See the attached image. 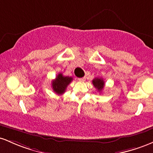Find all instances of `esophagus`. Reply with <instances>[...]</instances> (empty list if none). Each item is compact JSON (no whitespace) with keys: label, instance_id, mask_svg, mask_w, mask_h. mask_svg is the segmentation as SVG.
I'll list each match as a JSON object with an SVG mask.
<instances>
[{"label":"esophagus","instance_id":"1","mask_svg":"<svg viewBox=\"0 0 153 153\" xmlns=\"http://www.w3.org/2000/svg\"><path fill=\"white\" fill-rule=\"evenodd\" d=\"M78 80H79V81H80V82L85 81V77H83V78H79Z\"/></svg>","mask_w":153,"mask_h":153}]
</instances>
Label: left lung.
<instances>
[{"label":"left lung","mask_w":153,"mask_h":153,"mask_svg":"<svg viewBox=\"0 0 153 153\" xmlns=\"http://www.w3.org/2000/svg\"><path fill=\"white\" fill-rule=\"evenodd\" d=\"M92 84H93L94 87L97 89L99 92H101L102 89L104 88L105 82L102 78H95L92 80Z\"/></svg>","instance_id":"8db88e82"}]
</instances>
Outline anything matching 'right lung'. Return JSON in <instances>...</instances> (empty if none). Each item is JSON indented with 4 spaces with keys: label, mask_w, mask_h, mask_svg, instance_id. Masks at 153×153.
<instances>
[{
    "label": "right lung",
    "mask_w": 153,
    "mask_h": 153,
    "mask_svg": "<svg viewBox=\"0 0 153 153\" xmlns=\"http://www.w3.org/2000/svg\"><path fill=\"white\" fill-rule=\"evenodd\" d=\"M73 78L71 76H64L62 74H58L56 79L53 80L52 88L58 95H62L65 92L68 85L71 83Z\"/></svg>",
    "instance_id": "right-lung-1"
}]
</instances>
